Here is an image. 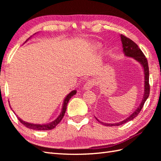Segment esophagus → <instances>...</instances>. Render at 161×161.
Here are the masks:
<instances>
[{
    "label": "esophagus",
    "mask_w": 161,
    "mask_h": 161,
    "mask_svg": "<svg viewBox=\"0 0 161 161\" xmlns=\"http://www.w3.org/2000/svg\"><path fill=\"white\" fill-rule=\"evenodd\" d=\"M94 84H95V83H94V81H93V80H88V81H86V82L84 84L83 89H84V91L90 90V89H91L93 87Z\"/></svg>",
    "instance_id": "obj_1"
}]
</instances>
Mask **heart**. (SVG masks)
Here are the masks:
<instances>
[{"instance_id": "heart-1", "label": "heart", "mask_w": 161, "mask_h": 161, "mask_svg": "<svg viewBox=\"0 0 161 161\" xmlns=\"http://www.w3.org/2000/svg\"><path fill=\"white\" fill-rule=\"evenodd\" d=\"M95 48H98V47H99V46H98V45H97V44H95Z\"/></svg>"}]
</instances>
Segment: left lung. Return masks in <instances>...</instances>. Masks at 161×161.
Listing matches in <instances>:
<instances>
[{
    "instance_id": "8db88e82",
    "label": "left lung",
    "mask_w": 161,
    "mask_h": 161,
    "mask_svg": "<svg viewBox=\"0 0 161 161\" xmlns=\"http://www.w3.org/2000/svg\"><path fill=\"white\" fill-rule=\"evenodd\" d=\"M121 42L122 44V49H123V53H124L125 57L133 58V59L136 60L137 62H138L141 65L143 70V73H144V93H143V96L141 104H139L137 108L133 111L132 114L130 115L129 117L125 119L124 120L116 122V123H105L100 122L99 119H97V120L100 122L101 124L103 125L107 126H119L122 125L125 123L129 121H131L133 118H135L137 116L139 113L141 112V109L144 105L145 102H146L147 99L148 98L149 95V66L146 57H145L144 54L141 51V50L139 48V47L136 43L133 42L129 38H126L124 35H121L120 36Z\"/></svg>"
}]
</instances>
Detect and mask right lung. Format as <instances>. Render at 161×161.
<instances>
[{
	"instance_id": "add662e5",
	"label": "right lung",
	"mask_w": 161,
	"mask_h": 161,
	"mask_svg": "<svg viewBox=\"0 0 161 161\" xmlns=\"http://www.w3.org/2000/svg\"><path fill=\"white\" fill-rule=\"evenodd\" d=\"M35 34H36V33H35ZM31 37H30L28 39H27L25 42H28V41L30 38H31ZM76 93H77V91L73 90V91H72L71 92H70V93L66 95V97H65L64 100V102H63V104H62V108H61V111L60 112V114L59 115V116H58V117L55 119H54V121L49 122V123H46V124H34V123L24 121L23 119H20L19 117H18V115H17L14 113V111L12 110V108L11 107V106H10V104H9V107H10V108H11L12 111L14 113L15 115H16L17 118H18L20 122H21L24 126H26L27 128L34 129V130H38V131H47V130H51V129H54L60 122V121L61 120V119H62V118L64 117L65 113H66L67 104L68 103V102H69L70 99Z\"/></svg>"
}]
</instances>
